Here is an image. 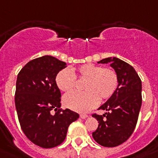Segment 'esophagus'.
I'll return each instance as SVG.
<instances>
[{"mask_svg":"<svg viewBox=\"0 0 158 158\" xmlns=\"http://www.w3.org/2000/svg\"><path fill=\"white\" fill-rule=\"evenodd\" d=\"M87 116H88V115H87L86 114H80V117L81 118H87Z\"/></svg>","mask_w":158,"mask_h":158,"instance_id":"obj_1","label":"esophagus"}]
</instances>
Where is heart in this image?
Wrapping results in <instances>:
<instances>
[{
	"mask_svg": "<svg viewBox=\"0 0 158 158\" xmlns=\"http://www.w3.org/2000/svg\"><path fill=\"white\" fill-rule=\"evenodd\" d=\"M76 77L85 79L84 89L73 91L64 97V104L78 112H86L97 106L101 101L109 99L116 92L118 86V74L110 68L87 64L73 69L60 71L56 77V84L60 90L69 92L76 86Z\"/></svg>",
	"mask_w": 158,
	"mask_h": 158,
	"instance_id": "b5f03b06",
	"label": "heart"
}]
</instances>
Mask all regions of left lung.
Returning a JSON list of instances; mask_svg holds the SVG:
<instances>
[{
  "label": "left lung",
  "instance_id": "1",
  "mask_svg": "<svg viewBox=\"0 0 158 158\" xmlns=\"http://www.w3.org/2000/svg\"><path fill=\"white\" fill-rule=\"evenodd\" d=\"M110 64L118 77L116 92L98 110L103 114H93L98 121L97 130L92 133L97 143L104 147H115L128 139L135 127L142 103L141 80L133 67L116 57L98 62Z\"/></svg>",
  "mask_w": 158,
  "mask_h": 158
}]
</instances>
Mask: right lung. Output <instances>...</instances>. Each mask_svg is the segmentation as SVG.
<instances>
[{"instance_id": "obj_1", "label": "right lung", "mask_w": 158, "mask_h": 158, "mask_svg": "<svg viewBox=\"0 0 158 158\" xmlns=\"http://www.w3.org/2000/svg\"><path fill=\"white\" fill-rule=\"evenodd\" d=\"M66 63L51 56L29 61L17 77L15 106L22 130L32 143L49 148L64 140L69 126L79 118L60 108L61 94L56 84ZM56 111L55 114L51 110Z\"/></svg>"}]
</instances>
